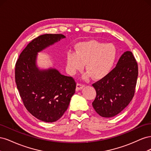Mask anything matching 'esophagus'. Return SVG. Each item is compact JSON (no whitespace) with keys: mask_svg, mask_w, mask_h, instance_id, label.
<instances>
[{"mask_svg":"<svg viewBox=\"0 0 151 151\" xmlns=\"http://www.w3.org/2000/svg\"><path fill=\"white\" fill-rule=\"evenodd\" d=\"M84 87V85L81 84V83H77V89L78 90H80V89H82Z\"/></svg>","mask_w":151,"mask_h":151,"instance_id":"1","label":"esophagus"}]
</instances>
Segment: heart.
Returning <instances> with one entry per match:
<instances>
[{"label": "heart", "instance_id": "1", "mask_svg": "<svg viewBox=\"0 0 151 151\" xmlns=\"http://www.w3.org/2000/svg\"><path fill=\"white\" fill-rule=\"evenodd\" d=\"M117 50L114 45L105 44L96 40L81 42L76 52L66 55L67 68L70 74L86 68L95 79H101L111 72L115 64Z\"/></svg>", "mask_w": 151, "mask_h": 151}]
</instances>
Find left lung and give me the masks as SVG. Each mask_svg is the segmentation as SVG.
Returning a JSON list of instances; mask_svg holds the SVG:
<instances>
[{"instance_id": "8db88e82", "label": "left lung", "mask_w": 151, "mask_h": 151, "mask_svg": "<svg viewBox=\"0 0 151 151\" xmlns=\"http://www.w3.org/2000/svg\"><path fill=\"white\" fill-rule=\"evenodd\" d=\"M137 77V62L127 51L106 77L93 84L96 96L92 104L98 115L110 118L123 110L134 96Z\"/></svg>"}]
</instances>
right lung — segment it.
<instances>
[{
  "mask_svg": "<svg viewBox=\"0 0 151 151\" xmlns=\"http://www.w3.org/2000/svg\"><path fill=\"white\" fill-rule=\"evenodd\" d=\"M64 38L62 34L38 36L22 50L16 63L15 81L22 103L32 115L45 122H56L62 116L75 93L76 83L55 68L40 70L36 56Z\"/></svg>",
  "mask_w": 151,
  "mask_h": 151,
  "instance_id": "add662e5",
  "label": "right lung"
}]
</instances>
